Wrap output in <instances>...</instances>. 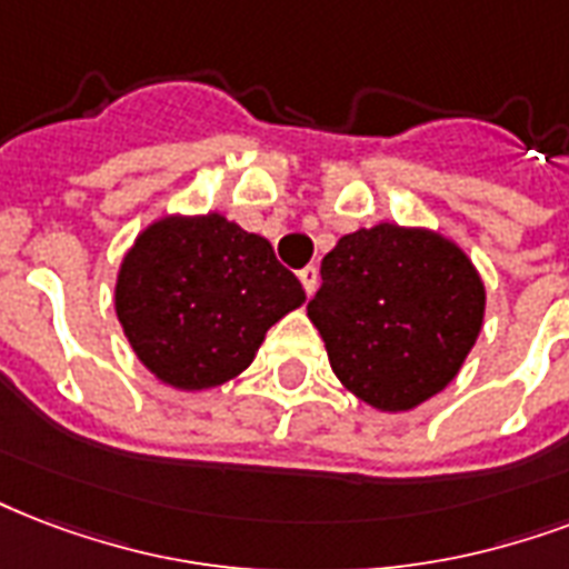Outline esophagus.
<instances>
[{
    "mask_svg": "<svg viewBox=\"0 0 569 569\" xmlns=\"http://www.w3.org/2000/svg\"><path fill=\"white\" fill-rule=\"evenodd\" d=\"M298 280H301L303 292L313 295V292H316V286H319V268H316V266L301 268V271H298Z\"/></svg>",
    "mask_w": 569,
    "mask_h": 569,
    "instance_id": "obj_1",
    "label": "esophagus"
}]
</instances>
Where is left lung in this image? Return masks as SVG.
Instances as JSON below:
<instances>
[{"label": "left lung", "instance_id": "8db88e82", "mask_svg": "<svg viewBox=\"0 0 569 569\" xmlns=\"http://www.w3.org/2000/svg\"><path fill=\"white\" fill-rule=\"evenodd\" d=\"M483 283L448 238L379 223L342 236L307 303L337 379L385 411H406L459 372L483 322Z\"/></svg>", "mask_w": 569, "mask_h": 569}]
</instances>
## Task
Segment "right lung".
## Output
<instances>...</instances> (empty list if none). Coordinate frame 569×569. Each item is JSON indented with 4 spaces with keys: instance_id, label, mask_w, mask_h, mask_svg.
Instances as JSON below:
<instances>
[{
    "instance_id": "obj_1",
    "label": "right lung",
    "mask_w": 569,
    "mask_h": 569,
    "mask_svg": "<svg viewBox=\"0 0 569 569\" xmlns=\"http://www.w3.org/2000/svg\"><path fill=\"white\" fill-rule=\"evenodd\" d=\"M301 303V283L274 247L220 214L163 217L130 247L116 283L137 358L181 390L247 370L268 328Z\"/></svg>"
}]
</instances>
